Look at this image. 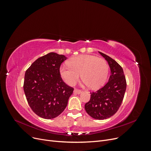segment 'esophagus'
Wrapping results in <instances>:
<instances>
[{
  "label": "esophagus",
  "mask_w": 151,
  "mask_h": 151,
  "mask_svg": "<svg viewBox=\"0 0 151 151\" xmlns=\"http://www.w3.org/2000/svg\"><path fill=\"white\" fill-rule=\"evenodd\" d=\"M74 93H76V94H81V93H83V91H81V90L78 89H75L74 90Z\"/></svg>",
  "instance_id": "34e87169"
}]
</instances>
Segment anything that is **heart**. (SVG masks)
Returning a JSON list of instances; mask_svg holds the SVG:
<instances>
[{"label": "heart", "mask_w": 151, "mask_h": 151, "mask_svg": "<svg viewBox=\"0 0 151 151\" xmlns=\"http://www.w3.org/2000/svg\"><path fill=\"white\" fill-rule=\"evenodd\" d=\"M67 63L68 66H60V74L68 85H75L81 74L84 83L92 89L101 88L106 81L109 66L102 58L92 55H79L70 58Z\"/></svg>", "instance_id": "heart-1"}]
</instances>
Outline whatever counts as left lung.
I'll list each match as a JSON object with an SVG mask.
<instances>
[{"mask_svg":"<svg viewBox=\"0 0 151 151\" xmlns=\"http://www.w3.org/2000/svg\"><path fill=\"white\" fill-rule=\"evenodd\" d=\"M110 67L109 81L102 88L91 93V99L84 108L91 117L96 120H104L115 115L124 98L127 83L122 67L113 58L101 52Z\"/></svg>","mask_w":151,"mask_h":151,"instance_id":"obj_1","label":"left lung"}]
</instances>
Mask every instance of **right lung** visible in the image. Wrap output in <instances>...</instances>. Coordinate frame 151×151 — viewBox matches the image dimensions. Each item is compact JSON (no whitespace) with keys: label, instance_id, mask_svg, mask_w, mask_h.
Instances as JSON below:
<instances>
[{"label":"right lung","instance_id":"right-lung-1","mask_svg":"<svg viewBox=\"0 0 151 151\" xmlns=\"http://www.w3.org/2000/svg\"><path fill=\"white\" fill-rule=\"evenodd\" d=\"M66 59L63 55L49 53L38 58L25 72L23 88L27 101L33 112L45 119L60 115L74 91L60 74Z\"/></svg>","mask_w":151,"mask_h":151}]
</instances>
